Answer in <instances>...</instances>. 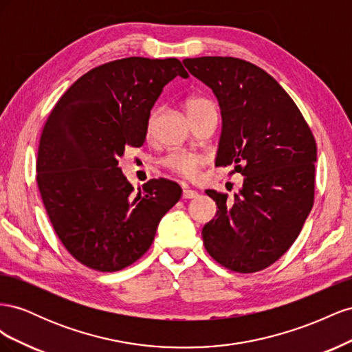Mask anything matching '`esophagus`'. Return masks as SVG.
Returning <instances> with one entry per match:
<instances>
[{
	"label": "esophagus",
	"mask_w": 352,
	"mask_h": 352,
	"mask_svg": "<svg viewBox=\"0 0 352 352\" xmlns=\"http://www.w3.org/2000/svg\"><path fill=\"white\" fill-rule=\"evenodd\" d=\"M197 197H198L197 190L189 189V188H184V192H182L184 199H192V198H197Z\"/></svg>",
	"instance_id": "esophagus-1"
}]
</instances>
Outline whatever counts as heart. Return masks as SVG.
Returning <instances> with one entry per match:
<instances>
[{
	"label": "heart",
	"instance_id": "obj_1",
	"mask_svg": "<svg viewBox=\"0 0 352 352\" xmlns=\"http://www.w3.org/2000/svg\"><path fill=\"white\" fill-rule=\"evenodd\" d=\"M185 111L188 114V119H190V117H195L206 111H217V105L214 101H211L208 98L194 97L186 101ZM154 119H155V111H153L150 119H148V131H151ZM164 163L168 168H172L173 172L190 179V177H195L199 170L206 166L207 157L202 154H194V153H175V154H170L164 160Z\"/></svg>",
	"mask_w": 352,
	"mask_h": 352
}]
</instances>
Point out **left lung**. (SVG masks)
<instances>
[{
  "label": "left lung",
  "instance_id": "obj_1",
  "mask_svg": "<svg viewBox=\"0 0 352 352\" xmlns=\"http://www.w3.org/2000/svg\"><path fill=\"white\" fill-rule=\"evenodd\" d=\"M184 65L220 105L216 166L233 164L243 176L232 202L206 190L219 210L202 228L204 247L229 270L260 272L289 250L313 208L314 136L286 91L252 63L197 57Z\"/></svg>",
  "mask_w": 352,
  "mask_h": 352
}]
</instances>
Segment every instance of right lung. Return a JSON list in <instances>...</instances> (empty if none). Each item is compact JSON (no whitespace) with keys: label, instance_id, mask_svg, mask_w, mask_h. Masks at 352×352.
<instances>
[{"label":"right lung","instance_id":"1","mask_svg":"<svg viewBox=\"0 0 352 352\" xmlns=\"http://www.w3.org/2000/svg\"><path fill=\"white\" fill-rule=\"evenodd\" d=\"M176 76H189L177 58L110 61L74 82L44 126L39 192L63 245L92 270L117 272L140 260L182 195L162 177L133 192L117 166L126 146L144 145L153 105Z\"/></svg>","mask_w":352,"mask_h":352}]
</instances>
